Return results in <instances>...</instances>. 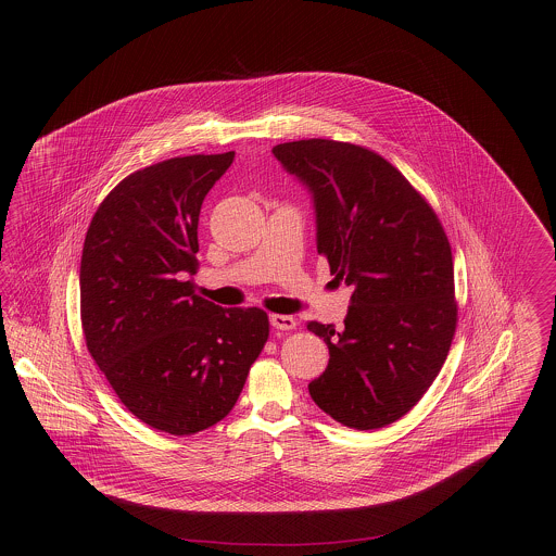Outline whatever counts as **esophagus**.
Returning <instances> with one entry per match:
<instances>
[{
	"label": "esophagus",
	"mask_w": 556,
	"mask_h": 556,
	"mask_svg": "<svg viewBox=\"0 0 556 556\" xmlns=\"http://www.w3.org/2000/svg\"><path fill=\"white\" fill-rule=\"evenodd\" d=\"M268 323L273 325V329H279V331L295 329V318L288 317V315H270Z\"/></svg>",
	"instance_id": "1"
}]
</instances>
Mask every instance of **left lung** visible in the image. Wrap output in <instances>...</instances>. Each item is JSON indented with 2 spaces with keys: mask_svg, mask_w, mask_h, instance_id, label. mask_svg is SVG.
<instances>
[{
  "mask_svg": "<svg viewBox=\"0 0 556 556\" xmlns=\"http://www.w3.org/2000/svg\"><path fill=\"white\" fill-rule=\"evenodd\" d=\"M273 154L313 195L318 254L354 290L342 331L306 325L329 348L308 392L345 427L394 424L448 356L456 329L448 238L419 191L370 150L300 139Z\"/></svg>",
  "mask_w": 556,
  "mask_h": 556,
  "instance_id": "obj_1",
  "label": "left lung"
}]
</instances>
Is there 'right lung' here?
Listing matches in <instances>:
<instances>
[{"label": "right lung", "instance_id": "right-lung-1", "mask_svg": "<svg viewBox=\"0 0 556 556\" xmlns=\"http://www.w3.org/2000/svg\"><path fill=\"white\" fill-rule=\"evenodd\" d=\"M236 152L141 168L96 212L80 256L87 350L143 424L191 435L225 419L268 338L261 308L193 295L198 220Z\"/></svg>", "mask_w": 556, "mask_h": 556}]
</instances>
